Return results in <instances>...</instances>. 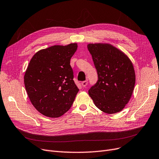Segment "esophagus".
I'll return each mask as SVG.
<instances>
[{"label": "esophagus", "mask_w": 159, "mask_h": 159, "mask_svg": "<svg viewBox=\"0 0 159 159\" xmlns=\"http://www.w3.org/2000/svg\"><path fill=\"white\" fill-rule=\"evenodd\" d=\"M81 84H82V86H83V87H86V85L88 84V82H87V81H83V82H82Z\"/></svg>", "instance_id": "34e87169"}]
</instances>
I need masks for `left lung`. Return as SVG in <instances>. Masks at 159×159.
<instances>
[{"label": "left lung", "mask_w": 159, "mask_h": 159, "mask_svg": "<svg viewBox=\"0 0 159 159\" xmlns=\"http://www.w3.org/2000/svg\"><path fill=\"white\" fill-rule=\"evenodd\" d=\"M98 80L89 94L106 114L121 111L129 101L135 84L134 66L128 56L110 43H89Z\"/></svg>", "instance_id": "8db88e82"}]
</instances>
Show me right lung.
<instances>
[{
  "label": "right lung",
  "instance_id": "add662e5",
  "mask_svg": "<svg viewBox=\"0 0 159 159\" xmlns=\"http://www.w3.org/2000/svg\"><path fill=\"white\" fill-rule=\"evenodd\" d=\"M76 43L55 45L35 53L25 70L24 80L30 102L39 113L56 118L72 106L79 89L73 80L70 58Z\"/></svg>",
  "mask_w": 159,
  "mask_h": 159
}]
</instances>
